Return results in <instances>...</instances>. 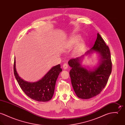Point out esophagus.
<instances>
[{
	"mask_svg": "<svg viewBox=\"0 0 125 125\" xmlns=\"http://www.w3.org/2000/svg\"><path fill=\"white\" fill-rule=\"evenodd\" d=\"M62 67H63V68L64 69L66 70V69H67L68 68V65H67V63H64V64L63 65Z\"/></svg>",
	"mask_w": 125,
	"mask_h": 125,
	"instance_id": "1",
	"label": "esophagus"
}]
</instances>
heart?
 <instances>
[{
    "label": "heart",
    "instance_id": "heart-1",
    "mask_svg": "<svg viewBox=\"0 0 125 125\" xmlns=\"http://www.w3.org/2000/svg\"><path fill=\"white\" fill-rule=\"evenodd\" d=\"M79 39V38L78 36H72L69 40V42H68V46L71 47V46L75 45L78 43ZM83 48V44L82 43H81L79 44L78 47L76 50V52L80 53L82 51Z\"/></svg>",
    "mask_w": 125,
    "mask_h": 125
}]
</instances>
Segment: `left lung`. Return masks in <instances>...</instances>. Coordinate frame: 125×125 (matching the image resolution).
<instances>
[{
	"label": "left lung",
	"instance_id": "left-lung-1",
	"mask_svg": "<svg viewBox=\"0 0 125 125\" xmlns=\"http://www.w3.org/2000/svg\"><path fill=\"white\" fill-rule=\"evenodd\" d=\"M94 52L99 53L100 59L98 66L93 69L88 70L81 65L84 55L68 62L72 68L69 73L73 88L76 96L81 99H89L100 94L105 87L112 72L109 48L99 33L93 47L85 54Z\"/></svg>",
	"mask_w": 125,
	"mask_h": 125
}]
</instances>
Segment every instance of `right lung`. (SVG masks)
Returning <instances> with one entry per match:
<instances>
[{"label": "right lung", "mask_w": 125, "mask_h": 125, "mask_svg": "<svg viewBox=\"0 0 125 125\" xmlns=\"http://www.w3.org/2000/svg\"><path fill=\"white\" fill-rule=\"evenodd\" d=\"M14 62V74L21 89L31 99L38 102H48L53 95L56 80L61 72L60 64L52 67L41 79L35 82H28L21 78L15 68Z\"/></svg>", "instance_id": "obj_1"}]
</instances>
